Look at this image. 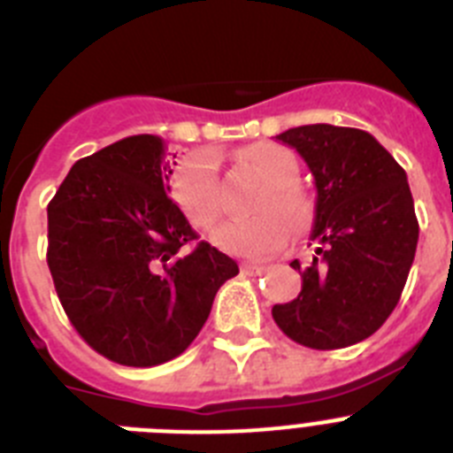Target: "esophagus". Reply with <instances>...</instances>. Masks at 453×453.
I'll use <instances>...</instances> for the list:
<instances>
[{
  "instance_id": "1",
  "label": "esophagus",
  "mask_w": 453,
  "mask_h": 453,
  "mask_svg": "<svg viewBox=\"0 0 453 453\" xmlns=\"http://www.w3.org/2000/svg\"><path fill=\"white\" fill-rule=\"evenodd\" d=\"M263 270H265V267L256 265V263H242V265H240V272H242V274H247V276L261 274Z\"/></svg>"
}]
</instances>
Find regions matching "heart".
I'll return each instance as SVG.
<instances>
[{"mask_svg":"<svg viewBox=\"0 0 453 453\" xmlns=\"http://www.w3.org/2000/svg\"><path fill=\"white\" fill-rule=\"evenodd\" d=\"M238 163L267 183V190L254 202L256 215L231 219L218 226L213 242L234 254L265 256L281 250L306 218V199L292 186L299 163L290 150L276 142H254L238 154ZM174 199L197 229H211L224 213L222 183L213 156H190L174 177Z\"/></svg>","mask_w":453,"mask_h":453,"instance_id":"b5f03b06","label":"heart"}]
</instances>
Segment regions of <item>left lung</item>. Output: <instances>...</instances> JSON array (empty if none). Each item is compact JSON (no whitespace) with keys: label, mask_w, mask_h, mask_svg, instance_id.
<instances>
[{"label":"left lung","mask_w":453,"mask_h":453,"mask_svg":"<svg viewBox=\"0 0 453 453\" xmlns=\"http://www.w3.org/2000/svg\"><path fill=\"white\" fill-rule=\"evenodd\" d=\"M276 140L306 161L318 199L313 263H290L302 292L272 318L311 349L356 345L390 318L413 265L419 224L406 172L361 129L306 124Z\"/></svg>","instance_id":"8db88e82"}]
</instances>
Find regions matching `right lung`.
Masks as SVG:
<instances>
[{
  "label": "right lung",
  "mask_w": 453,
  "mask_h": 453,
  "mask_svg": "<svg viewBox=\"0 0 453 453\" xmlns=\"http://www.w3.org/2000/svg\"><path fill=\"white\" fill-rule=\"evenodd\" d=\"M177 158V154L172 156ZM158 135L140 134L86 156L47 206V265L72 326L97 354L129 367L177 358L213 299L238 274L172 202L177 163Z\"/></svg>",
  "instance_id": "right-lung-1"
}]
</instances>
